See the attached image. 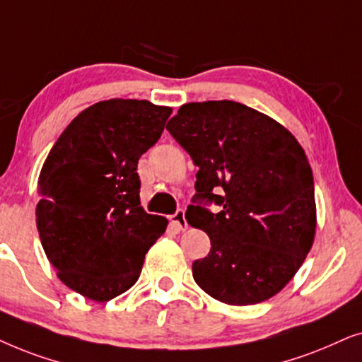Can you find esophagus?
<instances>
[{
	"label": "esophagus",
	"instance_id": "esophagus-1",
	"mask_svg": "<svg viewBox=\"0 0 362 362\" xmlns=\"http://www.w3.org/2000/svg\"><path fill=\"white\" fill-rule=\"evenodd\" d=\"M172 223L175 225L178 230L189 228V223H187V220H185V211L184 210H177L175 215H172Z\"/></svg>",
	"mask_w": 362,
	"mask_h": 362
}]
</instances>
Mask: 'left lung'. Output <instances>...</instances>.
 <instances>
[{
	"label": "left lung",
	"instance_id": "1",
	"mask_svg": "<svg viewBox=\"0 0 362 362\" xmlns=\"http://www.w3.org/2000/svg\"><path fill=\"white\" fill-rule=\"evenodd\" d=\"M167 131L197 167L187 220L210 237L192 264L195 283L233 306L267 301L285 288L315 242V182L295 136L267 114L233 100L184 104ZM221 195L218 196V194Z\"/></svg>",
	"mask_w": 362,
	"mask_h": 362
}]
</instances>
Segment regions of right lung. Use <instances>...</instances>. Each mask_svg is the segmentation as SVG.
I'll list each match as a JSON object with an SVG mask.
<instances>
[{"label": "right lung", "mask_w": 362, "mask_h": 362, "mask_svg": "<svg viewBox=\"0 0 362 362\" xmlns=\"http://www.w3.org/2000/svg\"><path fill=\"white\" fill-rule=\"evenodd\" d=\"M172 109L109 99L64 129L37 178L36 226L57 278L105 303L136 285L167 218L141 206L137 163L162 136Z\"/></svg>", "instance_id": "right-lung-1"}]
</instances>
